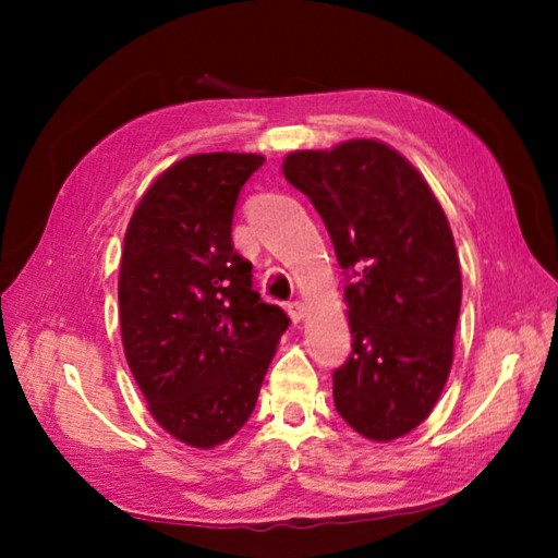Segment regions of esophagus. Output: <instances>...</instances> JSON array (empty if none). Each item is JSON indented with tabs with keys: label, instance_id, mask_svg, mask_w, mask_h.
I'll return each mask as SVG.
<instances>
[{
	"label": "esophagus",
	"instance_id": "esophagus-1",
	"mask_svg": "<svg viewBox=\"0 0 558 558\" xmlns=\"http://www.w3.org/2000/svg\"><path fill=\"white\" fill-rule=\"evenodd\" d=\"M288 315H290L292 323H300V319L305 317V302H302V300L288 302Z\"/></svg>",
	"mask_w": 558,
	"mask_h": 558
}]
</instances>
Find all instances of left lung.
<instances>
[{
	"label": "left lung",
	"instance_id": "left-lung-1",
	"mask_svg": "<svg viewBox=\"0 0 558 558\" xmlns=\"http://www.w3.org/2000/svg\"><path fill=\"white\" fill-rule=\"evenodd\" d=\"M282 174L323 216L349 276L352 354L332 374L335 409L359 436L401 438L428 418L452 366L462 278L446 211L379 140L298 149Z\"/></svg>",
	"mask_w": 558,
	"mask_h": 558
}]
</instances>
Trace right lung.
<instances>
[{
    "instance_id": "obj_1",
    "label": "right lung",
    "mask_w": 558,
    "mask_h": 558,
    "mask_svg": "<svg viewBox=\"0 0 558 558\" xmlns=\"http://www.w3.org/2000/svg\"><path fill=\"white\" fill-rule=\"evenodd\" d=\"M263 155L179 159L143 194L122 245V349L149 413L192 448L221 446L256 409L290 319L233 251L235 199Z\"/></svg>"
}]
</instances>
